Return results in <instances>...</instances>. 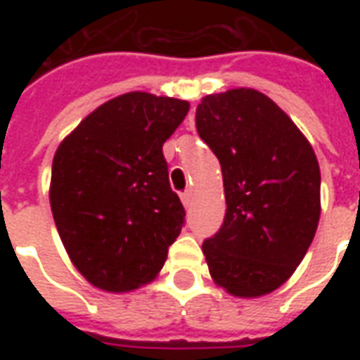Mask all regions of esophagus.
Listing matches in <instances>:
<instances>
[{"label":"esophagus","instance_id":"1","mask_svg":"<svg viewBox=\"0 0 360 360\" xmlns=\"http://www.w3.org/2000/svg\"><path fill=\"white\" fill-rule=\"evenodd\" d=\"M181 200H183V204H185V206H191V202H193V191H191V188H187V191H183V193H181Z\"/></svg>","mask_w":360,"mask_h":360}]
</instances>
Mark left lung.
<instances>
[{"instance_id": "8db88e82", "label": "left lung", "mask_w": 360, "mask_h": 360, "mask_svg": "<svg viewBox=\"0 0 360 360\" xmlns=\"http://www.w3.org/2000/svg\"><path fill=\"white\" fill-rule=\"evenodd\" d=\"M196 131L218 156L227 204L224 226L202 245L212 279L241 299L271 293L316 233V154L285 111L255 89L204 96Z\"/></svg>"}]
</instances>
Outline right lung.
I'll return each mask as SVG.
<instances>
[{
  "label": "right lung",
  "mask_w": 360,
  "mask_h": 360,
  "mask_svg": "<svg viewBox=\"0 0 360 360\" xmlns=\"http://www.w3.org/2000/svg\"><path fill=\"white\" fill-rule=\"evenodd\" d=\"M188 108L127 92L96 108L56 150L53 221L75 268L102 291L150 283L179 237L185 208L169 187L162 146Z\"/></svg>",
  "instance_id": "obj_1"
}]
</instances>
